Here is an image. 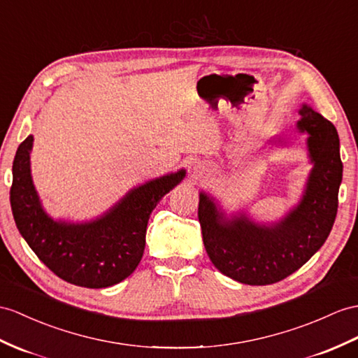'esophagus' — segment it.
<instances>
[{"instance_id":"obj_1","label":"esophagus","mask_w":358,"mask_h":358,"mask_svg":"<svg viewBox=\"0 0 358 358\" xmlns=\"http://www.w3.org/2000/svg\"><path fill=\"white\" fill-rule=\"evenodd\" d=\"M197 169H199V167H197Z\"/></svg>"}]
</instances>
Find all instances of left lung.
<instances>
[{
    "instance_id": "8db88e82",
    "label": "left lung",
    "mask_w": 358,
    "mask_h": 358,
    "mask_svg": "<svg viewBox=\"0 0 358 358\" xmlns=\"http://www.w3.org/2000/svg\"><path fill=\"white\" fill-rule=\"evenodd\" d=\"M299 115L296 127L308 135L313 169L298 205L280 222L258 223L243 211L228 215L213 196L199 193L197 214L206 254L234 281L267 285L284 280L316 254L333 229L343 173L337 130L305 103Z\"/></svg>"
}]
</instances>
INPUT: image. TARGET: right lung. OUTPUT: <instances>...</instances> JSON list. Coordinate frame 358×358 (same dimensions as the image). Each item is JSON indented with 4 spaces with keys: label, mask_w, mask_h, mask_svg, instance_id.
<instances>
[{
    "label": "right lung",
    "mask_w": 358,
    "mask_h": 358,
    "mask_svg": "<svg viewBox=\"0 0 358 358\" xmlns=\"http://www.w3.org/2000/svg\"><path fill=\"white\" fill-rule=\"evenodd\" d=\"M33 135L13 159L10 205L22 238L51 272L64 281L104 289L134 273L143 258L149 217L159 200L179 185L185 170L134 187L106 213L86 222L55 220L43 209L30 169Z\"/></svg>",
    "instance_id": "1"
}]
</instances>
